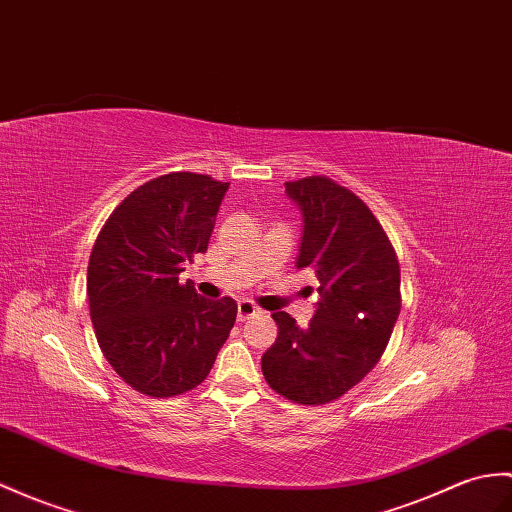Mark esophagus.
<instances>
[{
  "label": "esophagus",
  "instance_id": "1",
  "mask_svg": "<svg viewBox=\"0 0 512 512\" xmlns=\"http://www.w3.org/2000/svg\"><path fill=\"white\" fill-rule=\"evenodd\" d=\"M255 314H259V307L253 301L244 299V301L237 303V320H248Z\"/></svg>",
  "mask_w": 512,
  "mask_h": 512
}]
</instances>
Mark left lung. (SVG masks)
Returning a JSON list of instances; mask_svg holds the SVG:
<instances>
[{"instance_id": "8db88e82", "label": "left lung", "mask_w": 512, "mask_h": 512, "mask_svg": "<svg viewBox=\"0 0 512 512\" xmlns=\"http://www.w3.org/2000/svg\"><path fill=\"white\" fill-rule=\"evenodd\" d=\"M303 213L296 268L314 270L320 301L310 325L275 312L277 340L261 355L268 386L301 406L340 399L373 371L401 312V270L366 202L334 178L285 183Z\"/></svg>"}]
</instances>
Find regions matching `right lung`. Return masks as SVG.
Listing matches in <instances>:
<instances>
[{
  "label": "right lung",
  "mask_w": 512,
  "mask_h": 512,
  "mask_svg": "<svg viewBox=\"0 0 512 512\" xmlns=\"http://www.w3.org/2000/svg\"><path fill=\"white\" fill-rule=\"evenodd\" d=\"M229 183L170 172L130 192L104 222L87 268L91 323L113 371L137 392L176 397L207 379L237 303L181 285L183 261L205 253Z\"/></svg>",
  "instance_id": "right-lung-1"
}]
</instances>
